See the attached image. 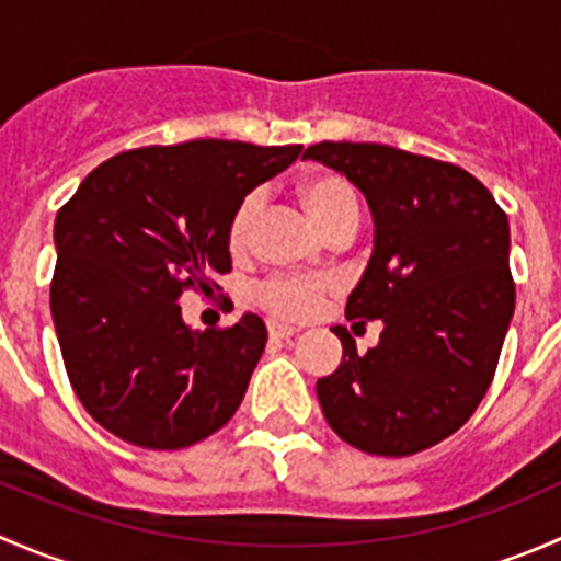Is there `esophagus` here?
Instances as JSON below:
<instances>
[{
	"mask_svg": "<svg viewBox=\"0 0 561 561\" xmlns=\"http://www.w3.org/2000/svg\"><path fill=\"white\" fill-rule=\"evenodd\" d=\"M268 333H271V339H282V342H287V339L296 336L298 328L282 325V322H268Z\"/></svg>",
	"mask_w": 561,
	"mask_h": 561,
	"instance_id": "esophagus-1",
	"label": "esophagus"
}]
</instances>
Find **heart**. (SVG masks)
Here are the masks:
<instances>
[{
  "label": "heart",
  "mask_w": 561,
  "mask_h": 561,
  "mask_svg": "<svg viewBox=\"0 0 561 561\" xmlns=\"http://www.w3.org/2000/svg\"><path fill=\"white\" fill-rule=\"evenodd\" d=\"M298 197H301L304 208L312 217V222L320 228L322 236H331L333 230L355 225L358 228L360 219V197L355 186L347 179L336 173H312L298 184ZM260 211H263V192H249L244 201L236 206L233 217L228 225V247L233 254L247 252L249 241H252V228L257 222ZM328 282L320 279H301V276H279L271 279L268 285L260 290V301L271 309V312L290 317V320H301L314 309V304L325 296Z\"/></svg>",
  "instance_id": "b5f03b06"
}]
</instances>
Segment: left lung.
Listing matches in <instances>:
<instances>
[{"instance_id":"8db88e82","label":"left lung","mask_w":561,"mask_h":561,"mask_svg":"<svg viewBox=\"0 0 561 561\" xmlns=\"http://www.w3.org/2000/svg\"><path fill=\"white\" fill-rule=\"evenodd\" d=\"M304 157L347 175L369 203L375 247L344 314L382 320L366 355L331 328L344 353L317 380L322 415L366 454L432 448L478 410L511 328L505 211L472 173L393 146L322 140Z\"/></svg>"}]
</instances>
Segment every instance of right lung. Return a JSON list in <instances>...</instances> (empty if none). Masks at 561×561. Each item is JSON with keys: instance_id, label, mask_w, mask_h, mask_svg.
<instances>
[{"instance_id": "add662e5", "label": "right lung", "mask_w": 561, "mask_h": 561, "mask_svg": "<svg viewBox=\"0 0 561 561\" xmlns=\"http://www.w3.org/2000/svg\"><path fill=\"white\" fill-rule=\"evenodd\" d=\"M298 154L301 146L214 138L146 146L94 168L56 214L50 314L67 377L107 432L175 450L239 410L265 322L247 312L201 331L179 298L228 274L236 206Z\"/></svg>"}]
</instances>
